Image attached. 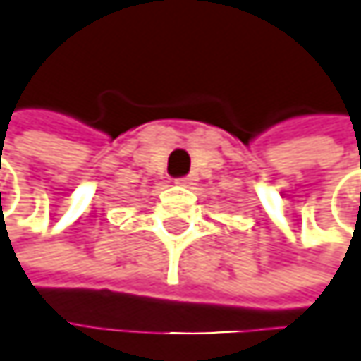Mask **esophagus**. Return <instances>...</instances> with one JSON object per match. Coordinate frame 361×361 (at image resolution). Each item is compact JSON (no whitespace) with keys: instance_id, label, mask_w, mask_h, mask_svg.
Returning a JSON list of instances; mask_svg holds the SVG:
<instances>
[{"instance_id":"esophagus-1","label":"esophagus","mask_w":361,"mask_h":361,"mask_svg":"<svg viewBox=\"0 0 361 361\" xmlns=\"http://www.w3.org/2000/svg\"><path fill=\"white\" fill-rule=\"evenodd\" d=\"M175 182H177V184H182V186H188V184L192 182V177H190V175H188V177H179V179H175Z\"/></svg>"}]
</instances>
